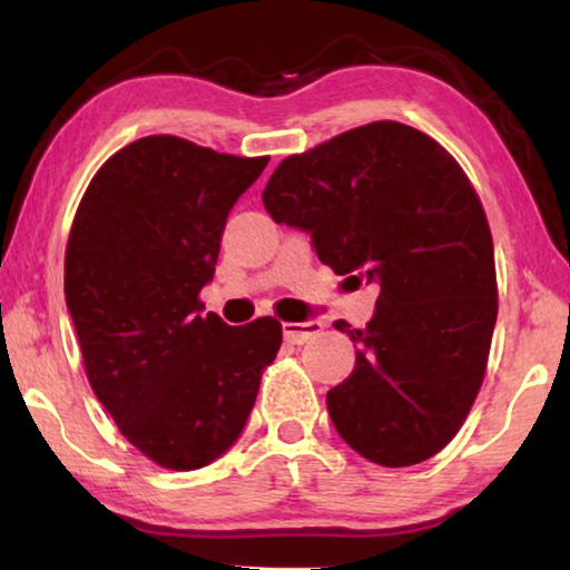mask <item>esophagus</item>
<instances>
[{"mask_svg":"<svg viewBox=\"0 0 570 570\" xmlns=\"http://www.w3.org/2000/svg\"><path fill=\"white\" fill-rule=\"evenodd\" d=\"M322 322H316V320H308V322H288V324H284V340L288 342V344H304V342H308L312 340V336H316L322 332Z\"/></svg>","mask_w":570,"mask_h":570,"instance_id":"obj_1","label":"esophagus"}]
</instances>
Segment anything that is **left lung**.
Segmentation results:
<instances>
[{
    "label": "left lung",
    "instance_id": "obj_1",
    "mask_svg": "<svg viewBox=\"0 0 570 570\" xmlns=\"http://www.w3.org/2000/svg\"><path fill=\"white\" fill-rule=\"evenodd\" d=\"M262 198L334 274L380 288L364 330L334 324L356 344L326 392L336 432L384 468L438 455L478 397L498 320L493 236L458 160L410 125L370 122L278 163Z\"/></svg>",
    "mask_w": 570,
    "mask_h": 570
}]
</instances>
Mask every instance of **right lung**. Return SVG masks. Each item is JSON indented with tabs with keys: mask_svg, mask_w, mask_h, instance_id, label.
<instances>
[{
	"mask_svg": "<svg viewBox=\"0 0 570 570\" xmlns=\"http://www.w3.org/2000/svg\"><path fill=\"white\" fill-rule=\"evenodd\" d=\"M268 158L148 135L95 173L65 250V302L95 397L142 455L198 470L234 445L282 346L272 316L204 314L236 200Z\"/></svg>",
	"mask_w": 570,
	"mask_h": 570,
	"instance_id": "1",
	"label": "right lung"
}]
</instances>
